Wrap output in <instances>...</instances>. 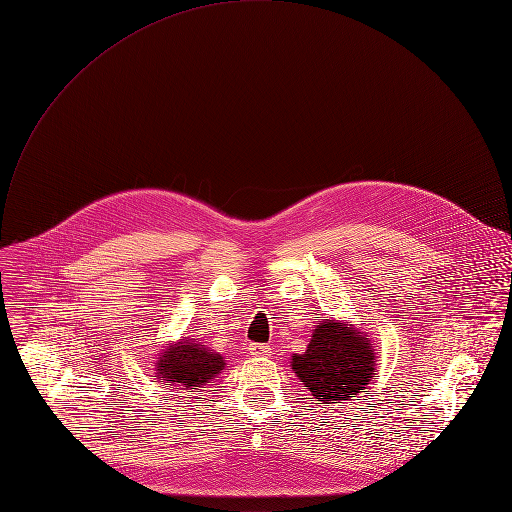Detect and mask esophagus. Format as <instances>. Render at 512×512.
I'll return each instance as SVG.
<instances>
[{
  "label": "esophagus",
  "instance_id": "1",
  "mask_svg": "<svg viewBox=\"0 0 512 512\" xmlns=\"http://www.w3.org/2000/svg\"><path fill=\"white\" fill-rule=\"evenodd\" d=\"M271 346H267V344H251L249 346V352H251V356H271Z\"/></svg>",
  "mask_w": 512,
  "mask_h": 512
}]
</instances>
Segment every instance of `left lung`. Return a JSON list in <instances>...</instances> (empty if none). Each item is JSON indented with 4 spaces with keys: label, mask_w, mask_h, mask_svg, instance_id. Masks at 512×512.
Instances as JSON below:
<instances>
[{
    "label": "left lung",
    "mask_w": 512,
    "mask_h": 512,
    "mask_svg": "<svg viewBox=\"0 0 512 512\" xmlns=\"http://www.w3.org/2000/svg\"><path fill=\"white\" fill-rule=\"evenodd\" d=\"M378 354L366 329L327 317L311 329L305 352L291 356V370L317 402L337 404L356 398L374 382Z\"/></svg>",
    "instance_id": "8db88e82"
}]
</instances>
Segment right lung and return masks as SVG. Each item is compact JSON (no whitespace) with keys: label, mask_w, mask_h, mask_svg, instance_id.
<instances>
[{"label":"right lung","mask_w":512,"mask_h":512,"mask_svg":"<svg viewBox=\"0 0 512 512\" xmlns=\"http://www.w3.org/2000/svg\"><path fill=\"white\" fill-rule=\"evenodd\" d=\"M154 364V378L164 386L199 390L213 382L227 368V360L207 348L201 339L183 337L166 344Z\"/></svg>","instance_id":"obj_1"}]
</instances>
